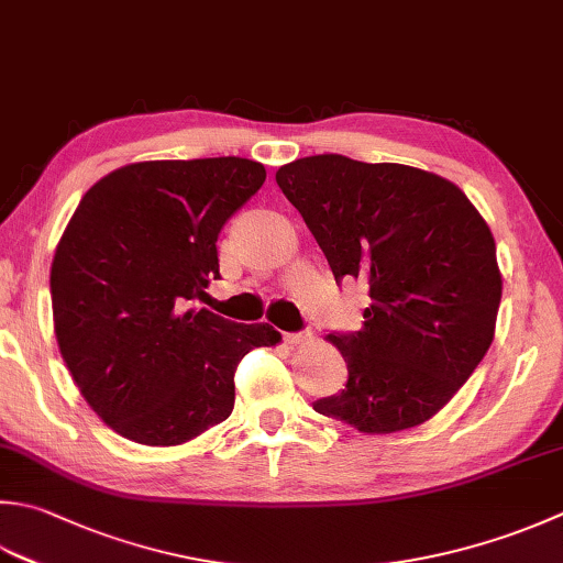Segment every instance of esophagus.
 I'll return each instance as SVG.
<instances>
[{"label": "esophagus", "mask_w": 563, "mask_h": 563, "mask_svg": "<svg viewBox=\"0 0 563 563\" xmlns=\"http://www.w3.org/2000/svg\"><path fill=\"white\" fill-rule=\"evenodd\" d=\"M312 339V332H285L283 334V341L285 344H290V346H297V344H302V341H310Z\"/></svg>", "instance_id": "34e87169"}]
</instances>
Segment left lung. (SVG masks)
Wrapping results in <instances>:
<instances>
[{"mask_svg": "<svg viewBox=\"0 0 563 563\" xmlns=\"http://www.w3.org/2000/svg\"><path fill=\"white\" fill-rule=\"evenodd\" d=\"M275 183L334 280L368 283L361 332L329 334L346 388L312 407L366 434L427 422L493 341L503 280L488 224L454 183L400 163L322 153L283 165Z\"/></svg>", "mask_w": 563, "mask_h": 563, "instance_id": "1", "label": "left lung"}]
</instances>
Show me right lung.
<instances>
[{
  "instance_id": "obj_1",
  "label": "right lung",
  "mask_w": 563,
  "mask_h": 563,
  "mask_svg": "<svg viewBox=\"0 0 563 563\" xmlns=\"http://www.w3.org/2000/svg\"><path fill=\"white\" fill-rule=\"evenodd\" d=\"M266 180L236 156L146 161L95 183L55 249L51 302L65 366L92 410L131 442L175 446L234 410V373L268 324L190 300L219 280L217 239Z\"/></svg>"
}]
</instances>
